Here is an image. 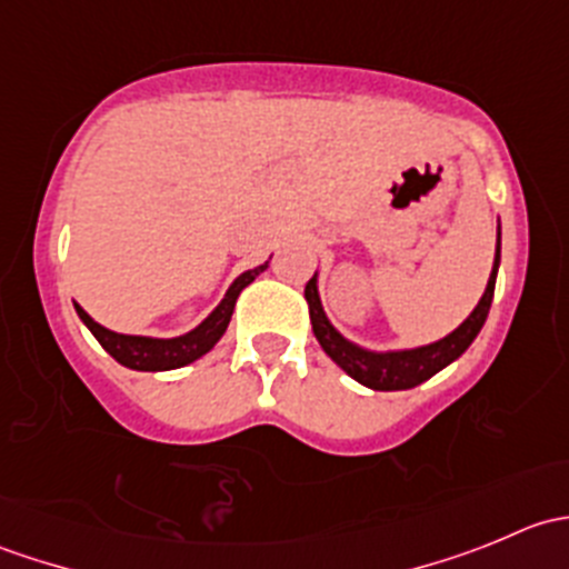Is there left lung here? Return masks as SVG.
Masks as SVG:
<instances>
[{
	"label": "left lung",
	"mask_w": 569,
	"mask_h": 569,
	"mask_svg": "<svg viewBox=\"0 0 569 569\" xmlns=\"http://www.w3.org/2000/svg\"><path fill=\"white\" fill-rule=\"evenodd\" d=\"M498 263H501V228H498L496 261H492L490 280H487L485 295H481L479 306L470 311V317L465 319L455 332L440 338V341L416 349H391V352H375V349H363L358 347V343L347 341V338L330 325V319H327L319 300L317 274H313L306 283V300L308 311H311L313 336H317L321 349H325L352 380H358L360 386L371 388V391H407V388H416L421 386V382H427L429 377L438 375L440 369L455 363L465 349L473 343V338L479 336V330L485 327L487 313H490L492 295H496Z\"/></svg>",
	"instance_id": "1"
}]
</instances>
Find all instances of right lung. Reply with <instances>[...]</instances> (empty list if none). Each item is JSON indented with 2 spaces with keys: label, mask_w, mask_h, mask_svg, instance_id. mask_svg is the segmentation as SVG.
Here are the masks:
<instances>
[{
  "label": "right lung",
  "mask_w": 569,
  "mask_h": 569,
  "mask_svg": "<svg viewBox=\"0 0 569 569\" xmlns=\"http://www.w3.org/2000/svg\"><path fill=\"white\" fill-rule=\"evenodd\" d=\"M267 269V263L261 267L248 269V272L239 274L231 283V289L226 291L220 306L209 313L203 321H200L194 330L183 332L178 338H148V336H123V332L107 330L104 325H99L82 306L73 302L79 319L84 321L90 332L96 336V341L118 360L120 366L134 371H170L181 369V366L192 363V360L203 358L211 347L222 338V332L228 330V321H231L233 306H237V297L242 295L244 286H250L258 274Z\"/></svg>",
  "instance_id": "add662e5"
}]
</instances>
